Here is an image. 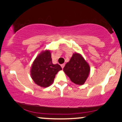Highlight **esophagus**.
<instances>
[{"instance_id": "34e87169", "label": "esophagus", "mask_w": 122, "mask_h": 122, "mask_svg": "<svg viewBox=\"0 0 122 122\" xmlns=\"http://www.w3.org/2000/svg\"><path fill=\"white\" fill-rule=\"evenodd\" d=\"M64 66H65V64H63L61 65V68H62V69H63V68H64Z\"/></svg>"}]
</instances>
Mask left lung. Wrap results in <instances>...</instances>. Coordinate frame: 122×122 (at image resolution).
I'll return each mask as SVG.
<instances>
[{
  "mask_svg": "<svg viewBox=\"0 0 122 122\" xmlns=\"http://www.w3.org/2000/svg\"><path fill=\"white\" fill-rule=\"evenodd\" d=\"M65 73L75 84L83 85L90 72V66L82 56L76 53L63 68Z\"/></svg>",
  "mask_w": 122,
  "mask_h": 122,
  "instance_id": "8db88e82",
  "label": "left lung"
}]
</instances>
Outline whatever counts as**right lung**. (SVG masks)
Masks as SVG:
<instances>
[{
	"label": "right lung",
	"mask_w": 122,
	"mask_h": 122,
	"mask_svg": "<svg viewBox=\"0 0 122 122\" xmlns=\"http://www.w3.org/2000/svg\"><path fill=\"white\" fill-rule=\"evenodd\" d=\"M62 69L58 64H53L51 51H43L36 56L31 66V76L34 83L46 88L52 84L56 75Z\"/></svg>",
	"instance_id": "add662e5"
}]
</instances>
